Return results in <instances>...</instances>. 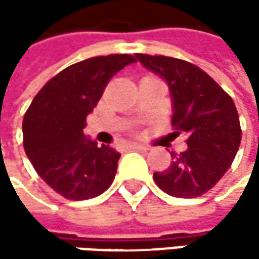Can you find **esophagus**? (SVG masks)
Returning <instances> with one entry per match:
<instances>
[{
	"label": "esophagus",
	"mask_w": 259,
	"mask_h": 259,
	"mask_svg": "<svg viewBox=\"0 0 259 259\" xmlns=\"http://www.w3.org/2000/svg\"><path fill=\"white\" fill-rule=\"evenodd\" d=\"M127 147L129 148H133V150H148L145 145H141V144H135V142H132V144H127Z\"/></svg>",
	"instance_id": "obj_1"
}]
</instances>
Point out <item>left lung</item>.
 <instances>
[{
  "label": "left lung",
  "instance_id": "obj_1",
  "mask_svg": "<svg viewBox=\"0 0 259 259\" xmlns=\"http://www.w3.org/2000/svg\"><path fill=\"white\" fill-rule=\"evenodd\" d=\"M136 60L169 85L172 127L187 136V150L171 153V165L154 172L156 184L171 196L196 198L207 193L231 168L241 141L233 99L198 66L163 55L136 54Z\"/></svg>",
  "mask_w": 259,
  "mask_h": 259
}]
</instances>
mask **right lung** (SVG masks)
I'll return each mask as SVG.
<instances>
[{
    "label": "right lung",
    "mask_w": 259,
    "mask_h": 259,
    "mask_svg": "<svg viewBox=\"0 0 259 259\" xmlns=\"http://www.w3.org/2000/svg\"><path fill=\"white\" fill-rule=\"evenodd\" d=\"M135 61L129 54H112L72 64L49 79L26 109V156L43 181L66 199L99 196L115 179L120 153L87 139L83 127L108 82Z\"/></svg>",
    "instance_id": "right-lung-1"
}]
</instances>
